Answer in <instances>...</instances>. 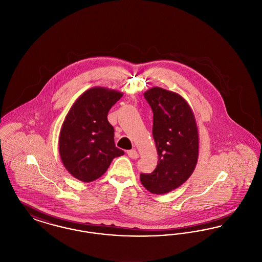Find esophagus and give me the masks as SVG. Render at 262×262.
I'll list each match as a JSON object with an SVG mask.
<instances>
[{
  "mask_svg": "<svg viewBox=\"0 0 262 262\" xmlns=\"http://www.w3.org/2000/svg\"><path fill=\"white\" fill-rule=\"evenodd\" d=\"M126 153H127L128 157H130L132 159H137V158H138V153H137V151L136 149L128 150Z\"/></svg>",
  "mask_w": 262,
  "mask_h": 262,
  "instance_id": "1",
  "label": "esophagus"
}]
</instances>
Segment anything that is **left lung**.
I'll return each mask as SVG.
<instances>
[{
	"instance_id": "left-lung-1",
	"label": "left lung",
	"mask_w": 262,
	"mask_h": 262,
	"mask_svg": "<svg viewBox=\"0 0 262 262\" xmlns=\"http://www.w3.org/2000/svg\"><path fill=\"white\" fill-rule=\"evenodd\" d=\"M144 97L153 112L152 134L158 164L150 174H140L142 186L164 194L182 186L194 171L199 158V132L193 112L180 94L152 88Z\"/></svg>"
}]
</instances>
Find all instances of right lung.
I'll return each mask as SVG.
<instances>
[{
	"label": "right lung",
	"mask_w": 262,
	"mask_h": 262,
	"mask_svg": "<svg viewBox=\"0 0 262 262\" xmlns=\"http://www.w3.org/2000/svg\"><path fill=\"white\" fill-rule=\"evenodd\" d=\"M122 92L92 88L74 103L62 123L59 152L62 164L75 179L89 183L107 171L115 157L125 154L115 145L108 112Z\"/></svg>",
	"instance_id": "obj_1"
}]
</instances>
